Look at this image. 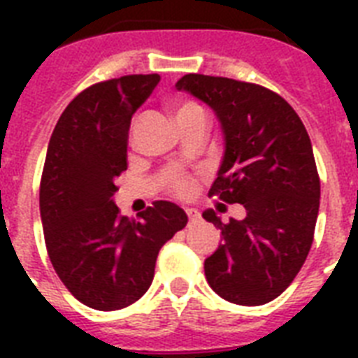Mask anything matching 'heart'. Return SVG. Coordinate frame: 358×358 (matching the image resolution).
<instances>
[{
    "mask_svg": "<svg viewBox=\"0 0 358 358\" xmlns=\"http://www.w3.org/2000/svg\"><path fill=\"white\" fill-rule=\"evenodd\" d=\"M185 148H187V150H193V148H196V145H195V143H193V141H189V143H187V146H185Z\"/></svg>",
    "mask_w": 358,
    "mask_h": 358,
    "instance_id": "1",
    "label": "heart"
}]
</instances>
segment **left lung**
I'll return each mask as SVG.
<instances>
[{
	"instance_id": "1",
	"label": "left lung",
	"mask_w": 358,
	"mask_h": 358,
	"mask_svg": "<svg viewBox=\"0 0 358 358\" xmlns=\"http://www.w3.org/2000/svg\"><path fill=\"white\" fill-rule=\"evenodd\" d=\"M159 83L131 74L89 87L69 103L48 145L41 219L53 269L94 310L134 305L154 280L157 252L187 223L169 201L115 204V178L128 169L131 117Z\"/></svg>"
}]
</instances>
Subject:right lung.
Listing matches in <instances>:
<instances>
[{
  "instance_id": "add662e5",
  "label": "right lung",
  "mask_w": 358,
  "mask_h": 358,
  "mask_svg": "<svg viewBox=\"0 0 358 358\" xmlns=\"http://www.w3.org/2000/svg\"><path fill=\"white\" fill-rule=\"evenodd\" d=\"M215 111L224 156L212 191L241 204L224 221L217 250L204 262L210 288L243 306L266 305L305 264L320 210V176L305 126L288 102L260 85L184 76L176 83Z\"/></svg>"
}]
</instances>
